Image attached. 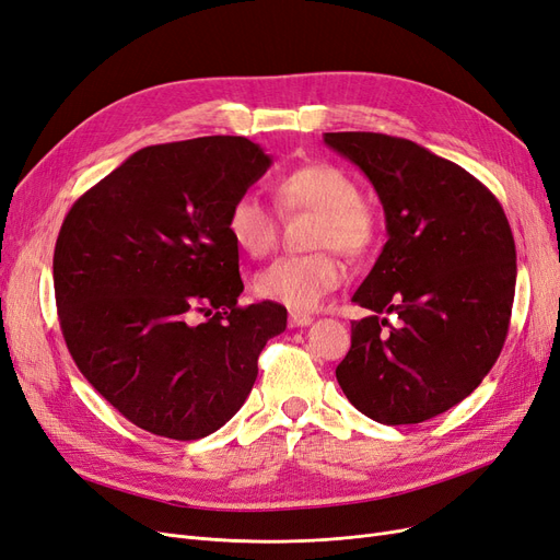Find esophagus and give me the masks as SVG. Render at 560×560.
<instances>
[{
  "label": "esophagus",
  "instance_id": "esophagus-1",
  "mask_svg": "<svg viewBox=\"0 0 560 560\" xmlns=\"http://www.w3.org/2000/svg\"><path fill=\"white\" fill-rule=\"evenodd\" d=\"M312 323H314V318L308 316V314L293 312L291 316H288V325H291V327H306V325H312Z\"/></svg>",
  "mask_w": 560,
  "mask_h": 560
}]
</instances>
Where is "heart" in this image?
Listing matches in <instances>:
<instances>
[{
  "label": "heart",
  "mask_w": 560,
  "mask_h": 560,
  "mask_svg": "<svg viewBox=\"0 0 560 560\" xmlns=\"http://www.w3.org/2000/svg\"><path fill=\"white\" fill-rule=\"evenodd\" d=\"M277 205L285 212L318 214L312 244L320 252L283 256L256 275L254 288L265 300L308 312L346 279V267L335 248L348 256H364L376 242V217L360 200V186L332 163H306L275 184ZM228 240L237 252L262 258L277 242V221L256 196H240L223 219Z\"/></svg>",
  "instance_id": "obj_1"
}]
</instances>
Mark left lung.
I'll use <instances>...</instances> for the list:
<instances>
[{"label":"left lung","instance_id":"left-lung-1","mask_svg":"<svg viewBox=\"0 0 560 560\" xmlns=\"http://www.w3.org/2000/svg\"><path fill=\"white\" fill-rule=\"evenodd\" d=\"M325 142L360 165L387 221L353 295L374 316L350 325L337 381L381 424L431 420L464 401L503 350L516 283L508 217L480 179L418 142L369 131Z\"/></svg>","mask_w":560,"mask_h":560}]
</instances>
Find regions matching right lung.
Listing matches in <instances>:
<instances>
[{
  "instance_id": "add662e5",
  "label": "right lung",
  "mask_w": 560,
  "mask_h": 560,
  "mask_svg": "<svg viewBox=\"0 0 560 560\" xmlns=\"http://www.w3.org/2000/svg\"><path fill=\"white\" fill-rule=\"evenodd\" d=\"M269 159L242 136L142 148L82 194L55 244L61 335L98 395L136 427L198 441L242 408L275 302L240 306L228 207Z\"/></svg>"
}]
</instances>
